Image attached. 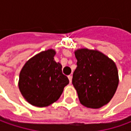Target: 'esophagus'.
Listing matches in <instances>:
<instances>
[{
	"instance_id": "obj_1",
	"label": "esophagus",
	"mask_w": 131,
	"mask_h": 131,
	"mask_svg": "<svg viewBox=\"0 0 131 131\" xmlns=\"http://www.w3.org/2000/svg\"><path fill=\"white\" fill-rule=\"evenodd\" d=\"M68 78H69V80H70V83H72V75H68Z\"/></svg>"
}]
</instances>
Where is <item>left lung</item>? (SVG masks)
Instances as JSON below:
<instances>
[{"label": "left lung", "instance_id": "obj_1", "mask_svg": "<svg viewBox=\"0 0 131 131\" xmlns=\"http://www.w3.org/2000/svg\"><path fill=\"white\" fill-rule=\"evenodd\" d=\"M74 54L78 61L72 84L80 102L88 108H100L110 102L117 88L116 64L98 51L82 48Z\"/></svg>", "mask_w": 131, "mask_h": 131}]
</instances>
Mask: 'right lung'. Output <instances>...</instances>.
Here are the masks:
<instances>
[{"instance_id":"right-lung-1","label":"right lung","mask_w":131,"mask_h":131,"mask_svg":"<svg viewBox=\"0 0 131 131\" xmlns=\"http://www.w3.org/2000/svg\"><path fill=\"white\" fill-rule=\"evenodd\" d=\"M55 54L53 49L41 52L27 61L21 70L19 88L33 106L43 107L57 102L69 83L61 64L54 61Z\"/></svg>"}]
</instances>
